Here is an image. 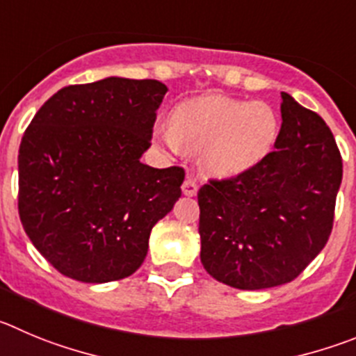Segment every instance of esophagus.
Returning <instances> with one entry per match:
<instances>
[{"label":"esophagus","mask_w":356,"mask_h":356,"mask_svg":"<svg viewBox=\"0 0 356 356\" xmlns=\"http://www.w3.org/2000/svg\"><path fill=\"white\" fill-rule=\"evenodd\" d=\"M198 191V184L193 177H186V181L182 182V193L186 197H195Z\"/></svg>","instance_id":"34e87169"}]
</instances>
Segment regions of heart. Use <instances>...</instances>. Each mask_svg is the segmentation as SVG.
I'll use <instances>...</instances> for the list:
<instances>
[{
  "instance_id": "1",
  "label": "heart",
  "mask_w": 356,
  "mask_h": 356,
  "mask_svg": "<svg viewBox=\"0 0 356 356\" xmlns=\"http://www.w3.org/2000/svg\"><path fill=\"white\" fill-rule=\"evenodd\" d=\"M279 133L281 119L270 103L205 95L179 102L168 115V129L156 137L170 151L200 152L209 174L235 177L270 156Z\"/></svg>"
}]
</instances>
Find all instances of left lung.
Segmentation results:
<instances>
[{
    "label": "left lung",
    "instance_id": "1",
    "mask_svg": "<svg viewBox=\"0 0 356 356\" xmlns=\"http://www.w3.org/2000/svg\"><path fill=\"white\" fill-rule=\"evenodd\" d=\"M281 133L257 168L198 189L205 270L238 290L293 281L330 237L343 158L327 122L281 92Z\"/></svg>",
    "mask_w": 356,
    "mask_h": 356
}]
</instances>
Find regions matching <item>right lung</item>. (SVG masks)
I'll use <instances>...</instances> for the list:
<instances>
[{
	"instance_id": "obj_1",
	"label": "right lung",
	"mask_w": 356,
	"mask_h": 356,
	"mask_svg": "<svg viewBox=\"0 0 356 356\" xmlns=\"http://www.w3.org/2000/svg\"><path fill=\"white\" fill-rule=\"evenodd\" d=\"M159 81L108 77L43 103L19 149V216L58 272L82 283L128 277L181 197L184 168L140 163L151 147Z\"/></svg>"
}]
</instances>
